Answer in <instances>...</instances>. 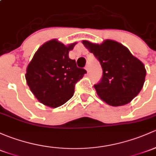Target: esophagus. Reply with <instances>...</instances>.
<instances>
[{"label":"esophagus","mask_w":156,"mask_h":156,"mask_svg":"<svg viewBox=\"0 0 156 156\" xmlns=\"http://www.w3.org/2000/svg\"><path fill=\"white\" fill-rule=\"evenodd\" d=\"M85 69L87 70V73H89L90 72V69H89V66H86V67H85Z\"/></svg>","instance_id":"34e87169"}]
</instances>
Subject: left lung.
Returning a JSON list of instances; mask_svg holds the SVG:
<instances>
[{
    "label": "left lung",
    "instance_id": "1",
    "mask_svg": "<svg viewBox=\"0 0 156 156\" xmlns=\"http://www.w3.org/2000/svg\"><path fill=\"white\" fill-rule=\"evenodd\" d=\"M82 43L99 61L102 77L94 85L98 96L111 106L128 104L140 93L145 81V66L126 47L113 40Z\"/></svg>",
    "mask_w": 156,
    "mask_h": 156
}]
</instances>
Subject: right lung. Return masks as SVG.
I'll return each instance as SVG.
<instances>
[{"instance_id": "add662e5", "label": "right lung", "mask_w": 156, "mask_h": 156, "mask_svg": "<svg viewBox=\"0 0 156 156\" xmlns=\"http://www.w3.org/2000/svg\"><path fill=\"white\" fill-rule=\"evenodd\" d=\"M75 44L65 46L56 39L48 41L37 50L27 66V85L45 105L57 108L66 102L73 97L75 83L87 73L69 57Z\"/></svg>"}]
</instances>
